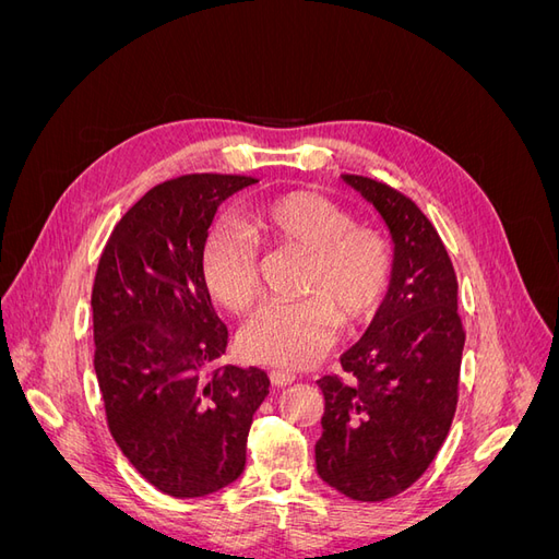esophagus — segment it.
Segmentation results:
<instances>
[{
	"label": "esophagus",
	"mask_w": 559,
	"mask_h": 559,
	"mask_svg": "<svg viewBox=\"0 0 559 559\" xmlns=\"http://www.w3.org/2000/svg\"><path fill=\"white\" fill-rule=\"evenodd\" d=\"M270 380H273L275 386H286L296 382V373H292V370H273V373H270Z\"/></svg>",
	"instance_id": "34e87169"
}]
</instances>
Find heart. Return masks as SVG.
Returning <instances> with one entry per match:
<instances>
[{"mask_svg": "<svg viewBox=\"0 0 559 559\" xmlns=\"http://www.w3.org/2000/svg\"><path fill=\"white\" fill-rule=\"evenodd\" d=\"M242 228L216 226L200 251V273L214 300L245 312L259 292L261 245L308 251L300 294L292 302H265L240 331L249 361L302 368L324 354L335 331L370 319L392 282V249L384 235L354 226L352 216L312 191H292L253 207Z\"/></svg>", "mask_w": 559, "mask_h": 559, "instance_id": "b5f03b06", "label": "heart"}]
</instances>
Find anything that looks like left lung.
<instances>
[{
	"label": "left lung",
	"instance_id": "8db88e82",
	"mask_svg": "<svg viewBox=\"0 0 559 559\" xmlns=\"http://www.w3.org/2000/svg\"><path fill=\"white\" fill-rule=\"evenodd\" d=\"M384 218L394 240L392 284L376 319L324 392L314 445L321 480L349 499L384 501L429 468L460 399L464 324L450 253L415 202L392 186L343 175Z\"/></svg>",
	"mask_w": 559,
	"mask_h": 559
}]
</instances>
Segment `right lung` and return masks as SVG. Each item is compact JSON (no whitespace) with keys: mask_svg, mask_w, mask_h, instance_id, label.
I'll return each instance as SVG.
<instances>
[{"mask_svg":"<svg viewBox=\"0 0 559 559\" xmlns=\"http://www.w3.org/2000/svg\"><path fill=\"white\" fill-rule=\"evenodd\" d=\"M257 179L183 175L123 214L93 284L95 376L114 441L163 495L205 497L240 478L270 394L265 370L218 366L228 329L200 251L216 207Z\"/></svg>","mask_w":559,"mask_h":559,"instance_id":"right-lung-1","label":"right lung"}]
</instances>
